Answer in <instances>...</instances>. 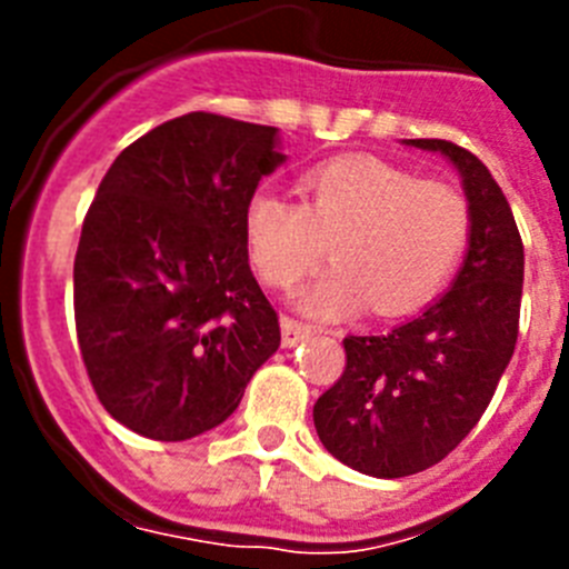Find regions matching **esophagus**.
<instances>
[{"label":"esophagus","instance_id":"34e87169","mask_svg":"<svg viewBox=\"0 0 569 569\" xmlns=\"http://www.w3.org/2000/svg\"><path fill=\"white\" fill-rule=\"evenodd\" d=\"M308 336H310L308 325H301V321H296V319H288V316L281 319V345L284 347H296L299 341L308 339Z\"/></svg>","mask_w":569,"mask_h":569}]
</instances>
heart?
I'll return each mask as SVG.
<instances>
[{"mask_svg":"<svg viewBox=\"0 0 569 569\" xmlns=\"http://www.w3.org/2000/svg\"><path fill=\"white\" fill-rule=\"evenodd\" d=\"M470 239V208L453 184L419 179L373 156H345L310 170L301 204L256 190L244 204V241L273 288L325 259L333 264L293 296L313 319H339L370 301L376 313H410L433 299Z\"/></svg>","mask_w":569,"mask_h":569,"instance_id":"b5f03b06","label":"heart"}]
</instances>
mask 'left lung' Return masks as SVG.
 I'll return each instance as SVG.
<instances>
[{
    "label": "left lung",
    "instance_id": "obj_1",
    "mask_svg": "<svg viewBox=\"0 0 569 569\" xmlns=\"http://www.w3.org/2000/svg\"><path fill=\"white\" fill-rule=\"evenodd\" d=\"M461 176L470 239L453 284L387 333L347 336V367L313 425L341 465L401 479L439 465L490 405L519 339L525 244L490 170L445 139H405Z\"/></svg>",
    "mask_w": 569,
    "mask_h": 569
}]
</instances>
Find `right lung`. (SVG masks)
Here are the masks:
<instances>
[{"label":"right lung","mask_w":569,"mask_h":569,"mask_svg":"<svg viewBox=\"0 0 569 569\" xmlns=\"http://www.w3.org/2000/svg\"><path fill=\"white\" fill-rule=\"evenodd\" d=\"M279 128L188 113L116 156L73 261L77 336L119 425L184 441L222 425L279 350L244 204L284 164Z\"/></svg>","instance_id":"1"}]
</instances>
